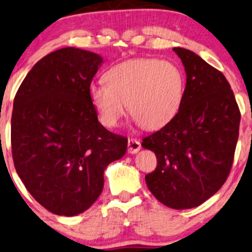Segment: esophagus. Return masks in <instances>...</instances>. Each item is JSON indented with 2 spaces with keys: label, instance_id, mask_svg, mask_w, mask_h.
<instances>
[{
  "label": "esophagus",
  "instance_id": "1",
  "mask_svg": "<svg viewBox=\"0 0 252 252\" xmlns=\"http://www.w3.org/2000/svg\"><path fill=\"white\" fill-rule=\"evenodd\" d=\"M140 142L136 138H131L128 140V152L130 154H136L140 150Z\"/></svg>",
  "mask_w": 252,
  "mask_h": 252
}]
</instances>
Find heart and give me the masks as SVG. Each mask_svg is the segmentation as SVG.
<instances>
[{"instance_id":"heart-1","label":"heart","mask_w":252,"mask_h":252,"mask_svg":"<svg viewBox=\"0 0 252 252\" xmlns=\"http://www.w3.org/2000/svg\"><path fill=\"white\" fill-rule=\"evenodd\" d=\"M105 83L92 84L89 94L99 120L114 128L129 113L146 130H159L177 115L186 79L174 63L159 59H132L110 68Z\"/></svg>"}]
</instances>
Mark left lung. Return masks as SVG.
Wrapping results in <instances>:
<instances>
[{
    "label": "left lung",
    "instance_id": "1",
    "mask_svg": "<svg viewBox=\"0 0 252 252\" xmlns=\"http://www.w3.org/2000/svg\"><path fill=\"white\" fill-rule=\"evenodd\" d=\"M187 75L177 115L142 146L156 153L158 166L147 188L163 205L192 209L226 182L233 165L241 114L226 77L189 49L175 47Z\"/></svg>",
    "mask_w": 252,
    "mask_h": 252
}]
</instances>
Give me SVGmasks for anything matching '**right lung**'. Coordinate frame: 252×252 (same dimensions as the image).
<instances>
[{"label":"right lung","instance_id":"obj_1","mask_svg":"<svg viewBox=\"0 0 252 252\" xmlns=\"http://www.w3.org/2000/svg\"><path fill=\"white\" fill-rule=\"evenodd\" d=\"M102 58L65 47L34 64L13 100L11 149L16 172L49 212L73 217L98 199L103 172L126 152L128 139L98 121L90 100Z\"/></svg>","mask_w":252,"mask_h":252}]
</instances>
